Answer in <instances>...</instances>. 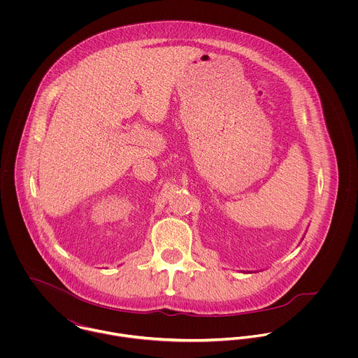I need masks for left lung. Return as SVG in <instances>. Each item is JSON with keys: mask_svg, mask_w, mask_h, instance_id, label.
Wrapping results in <instances>:
<instances>
[{"mask_svg": "<svg viewBox=\"0 0 358 358\" xmlns=\"http://www.w3.org/2000/svg\"><path fill=\"white\" fill-rule=\"evenodd\" d=\"M250 273H251V271H250Z\"/></svg>", "mask_w": 358, "mask_h": 358, "instance_id": "left-lung-1", "label": "left lung"}]
</instances>
